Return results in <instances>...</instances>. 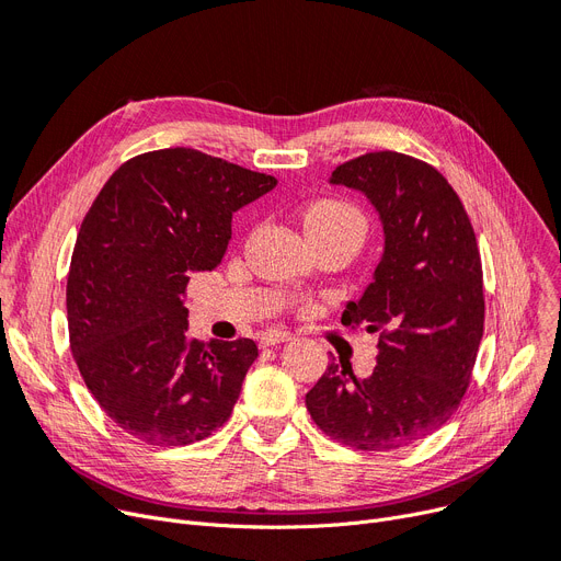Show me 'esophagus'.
<instances>
[{
	"label": "esophagus",
	"mask_w": 561,
	"mask_h": 561,
	"mask_svg": "<svg viewBox=\"0 0 561 561\" xmlns=\"http://www.w3.org/2000/svg\"><path fill=\"white\" fill-rule=\"evenodd\" d=\"M291 335L289 331H280V329H274V331H264L260 333V346H272V344H280V342H289Z\"/></svg>",
	"instance_id": "obj_1"
}]
</instances>
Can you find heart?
Returning <instances> with one entry per match:
<instances>
[{"label": "heart", "instance_id": "b5f03b06", "mask_svg": "<svg viewBox=\"0 0 561 561\" xmlns=\"http://www.w3.org/2000/svg\"><path fill=\"white\" fill-rule=\"evenodd\" d=\"M304 230L319 232V230H333V228H358L363 232L365 221L358 215V209L346 205L342 201H314L304 209Z\"/></svg>", "mask_w": 561, "mask_h": 561}]
</instances>
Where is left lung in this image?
Returning a JSON list of instances; mask_svg holds the SVG:
<instances>
[{"label":"left lung","instance_id":"8db88e82","mask_svg":"<svg viewBox=\"0 0 561 561\" xmlns=\"http://www.w3.org/2000/svg\"><path fill=\"white\" fill-rule=\"evenodd\" d=\"M331 184L360 192L383 228V253L342 324L381 331L377 367L358 379L331 363L306 394L314 424L354 449L407 447L457 411L484 333L482 260L466 209L430 164L367 152Z\"/></svg>","mask_w":561,"mask_h":561}]
</instances>
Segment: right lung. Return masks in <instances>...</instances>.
<instances>
[{
	"label": "right lung",
	"instance_id": "1",
	"mask_svg": "<svg viewBox=\"0 0 561 561\" xmlns=\"http://www.w3.org/2000/svg\"><path fill=\"white\" fill-rule=\"evenodd\" d=\"M278 184L192 148L125 162L93 201L70 260L75 363L102 411L150 445H190L230 417L253 340L186 335L192 274L221 264L232 215Z\"/></svg>",
	"mask_w": 561,
	"mask_h": 561
}]
</instances>
